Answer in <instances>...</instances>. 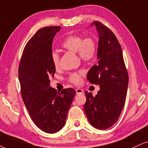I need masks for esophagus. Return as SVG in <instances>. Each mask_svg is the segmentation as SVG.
Instances as JSON below:
<instances>
[{
    "instance_id": "1",
    "label": "esophagus",
    "mask_w": 148,
    "mask_h": 148,
    "mask_svg": "<svg viewBox=\"0 0 148 148\" xmlns=\"http://www.w3.org/2000/svg\"><path fill=\"white\" fill-rule=\"evenodd\" d=\"M75 91H76V93H77V94H82V93H84V91L82 88H76Z\"/></svg>"
}]
</instances>
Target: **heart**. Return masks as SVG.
<instances>
[{
  "instance_id": "heart-1",
  "label": "heart",
  "mask_w": 148,
  "mask_h": 148,
  "mask_svg": "<svg viewBox=\"0 0 148 148\" xmlns=\"http://www.w3.org/2000/svg\"><path fill=\"white\" fill-rule=\"evenodd\" d=\"M64 49L73 52H77L78 57L84 62H90L95 58L97 47L93 38L85 37L79 34H73L67 36L62 43ZM51 61L56 69L60 66V56L57 52L51 53ZM84 71L81 70L69 75V81L75 85H79L82 82Z\"/></svg>"
}]
</instances>
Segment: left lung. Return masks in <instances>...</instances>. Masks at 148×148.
I'll return each mask as SVG.
<instances>
[{
	"label": "left lung",
	"mask_w": 148,
	"mask_h": 148,
	"mask_svg": "<svg viewBox=\"0 0 148 148\" xmlns=\"http://www.w3.org/2000/svg\"><path fill=\"white\" fill-rule=\"evenodd\" d=\"M93 25L99 34L98 63L88 71L87 79L92 84L99 85L100 89L95 96L85 91L84 111L92 126L106 130L117 121L123 110L128 73L115 35L99 21H94L90 26Z\"/></svg>",
	"instance_id": "obj_1"
}]
</instances>
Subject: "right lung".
Masks as SVG:
<instances>
[{
    "mask_svg": "<svg viewBox=\"0 0 148 148\" xmlns=\"http://www.w3.org/2000/svg\"><path fill=\"white\" fill-rule=\"evenodd\" d=\"M60 26L43 27L31 38L23 50L18 78L21 95L31 118L44 132L53 134L64 126L75 90L61 92L50 86L56 72L51 61L52 42Z\"/></svg>",
    "mask_w": 148,
    "mask_h": 148,
    "instance_id": "1",
    "label": "right lung"
}]
</instances>
